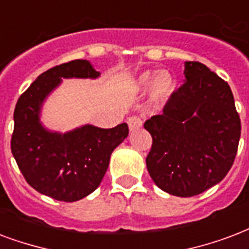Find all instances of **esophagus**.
<instances>
[{
	"mask_svg": "<svg viewBox=\"0 0 249 249\" xmlns=\"http://www.w3.org/2000/svg\"><path fill=\"white\" fill-rule=\"evenodd\" d=\"M128 125L129 129H130V132H134V130H137L142 126V120L138 116H132L128 119Z\"/></svg>",
	"mask_w": 249,
	"mask_h": 249,
	"instance_id": "34e87169",
	"label": "esophagus"
}]
</instances>
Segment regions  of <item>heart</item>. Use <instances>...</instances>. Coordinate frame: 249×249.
<instances>
[{
	"label": "heart",
	"mask_w": 249,
	"mask_h": 249,
	"mask_svg": "<svg viewBox=\"0 0 249 249\" xmlns=\"http://www.w3.org/2000/svg\"><path fill=\"white\" fill-rule=\"evenodd\" d=\"M153 79H154V74L146 71L140 77L138 83H140V86L147 87L152 82ZM174 86H175V82H174V79L170 74L167 71H160V73L157 74L155 82L153 83V96L158 100L164 99L172 92Z\"/></svg>",
	"instance_id": "heart-1"
}]
</instances>
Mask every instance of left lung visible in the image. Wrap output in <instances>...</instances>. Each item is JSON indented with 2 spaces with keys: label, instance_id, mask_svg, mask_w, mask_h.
I'll list each match as a JSON object with an SVG mask.
<instances>
[{
  "label": "left lung",
  "instance_id": "1",
  "mask_svg": "<svg viewBox=\"0 0 249 249\" xmlns=\"http://www.w3.org/2000/svg\"><path fill=\"white\" fill-rule=\"evenodd\" d=\"M184 74L185 82L171 94L162 115L143 124L153 137L146 166L162 191L192 197L227 175L242 125L227 82L197 61L185 62Z\"/></svg>",
  "mask_w": 249,
  "mask_h": 249
}]
</instances>
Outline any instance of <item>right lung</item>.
I'll return each instance as SVG.
<instances>
[{"mask_svg":"<svg viewBox=\"0 0 249 249\" xmlns=\"http://www.w3.org/2000/svg\"><path fill=\"white\" fill-rule=\"evenodd\" d=\"M99 75L87 60H73L40 74L19 96L11 153L26 181L41 195L65 202L89 196L106 175L112 151L128 136L125 123L111 129L83 125L64 134L41 125V104L61 78Z\"/></svg>","mask_w":249,"mask_h":249,"instance_id":"right-lung-1","label":"right lung"}]
</instances>
